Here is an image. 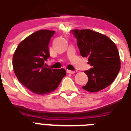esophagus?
<instances>
[{"label":"esophagus","mask_w":131,"mask_h":131,"mask_svg":"<svg viewBox=\"0 0 131 131\" xmlns=\"http://www.w3.org/2000/svg\"><path fill=\"white\" fill-rule=\"evenodd\" d=\"M67 72L69 74H74L75 73V72L72 71V70H67Z\"/></svg>","instance_id":"esophagus-1"}]
</instances>
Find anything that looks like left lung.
<instances>
[{
  "mask_svg": "<svg viewBox=\"0 0 131 131\" xmlns=\"http://www.w3.org/2000/svg\"><path fill=\"white\" fill-rule=\"evenodd\" d=\"M72 33L83 57H88L92 66L85 72L88 77L82 87L90 92H99L113 83L120 70V58L117 46L106 35L91 29H73Z\"/></svg>",
  "mask_w": 131,
  "mask_h": 131,
  "instance_id": "1",
  "label": "left lung"
}]
</instances>
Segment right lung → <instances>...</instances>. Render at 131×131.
<instances>
[{
    "label": "right lung",
    "mask_w": 131,
    "mask_h": 131,
    "mask_svg": "<svg viewBox=\"0 0 131 131\" xmlns=\"http://www.w3.org/2000/svg\"><path fill=\"white\" fill-rule=\"evenodd\" d=\"M54 31L41 29L27 36L18 46L12 65L18 80L36 95H46L55 90L66 71L44 66L50 57L48 45Z\"/></svg>",
    "instance_id": "right-lung-1"
}]
</instances>
